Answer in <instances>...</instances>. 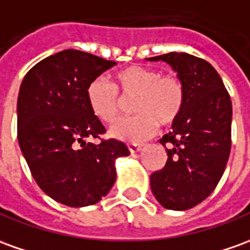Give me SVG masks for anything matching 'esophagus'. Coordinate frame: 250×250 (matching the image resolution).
<instances>
[{"label": "esophagus", "instance_id": "esophagus-1", "mask_svg": "<svg viewBox=\"0 0 250 250\" xmlns=\"http://www.w3.org/2000/svg\"><path fill=\"white\" fill-rule=\"evenodd\" d=\"M142 147H143V144H140V143H129L128 144L129 151H130L132 154H135V152H137V151H140Z\"/></svg>", "mask_w": 250, "mask_h": 250}]
</instances>
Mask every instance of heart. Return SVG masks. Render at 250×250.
I'll return each mask as SVG.
<instances>
[{"instance_id":"1","label":"heart","mask_w":250,"mask_h":250,"mask_svg":"<svg viewBox=\"0 0 250 250\" xmlns=\"http://www.w3.org/2000/svg\"><path fill=\"white\" fill-rule=\"evenodd\" d=\"M115 85L98 77L87 87V101L92 114L106 124L114 122L133 101L137 114L117 121L110 133L125 142H139L154 133L158 125L170 128L185 106V84L180 76L162 73L143 66H126L114 76Z\"/></svg>"}]
</instances>
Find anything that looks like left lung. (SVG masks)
<instances>
[{
  "mask_svg": "<svg viewBox=\"0 0 250 250\" xmlns=\"http://www.w3.org/2000/svg\"><path fill=\"white\" fill-rule=\"evenodd\" d=\"M173 66L185 84V106L173 130L159 142L165 167L151 174V190L167 209L185 211L214 192L231 149V99L219 73L206 60L187 53L148 58Z\"/></svg>",
  "mask_w": 250,
  "mask_h": 250,
  "instance_id": "8db88e82",
  "label": "left lung"
}]
</instances>
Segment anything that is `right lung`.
Wrapping results in <instances>:
<instances>
[{
    "label": "right lung",
    "instance_id": "obj_1",
    "mask_svg": "<svg viewBox=\"0 0 250 250\" xmlns=\"http://www.w3.org/2000/svg\"><path fill=\"white\" fill-rule=\"evenodd\" d=\"M114 61L68 49L47 57L24 76L17 99V139L36 184L69 207L92 206L115 182L114 162L129 155L115 139L104 140L87 87ZM85 138H99V145Z\"/></svg>",
    "mask_w": 250,
    "mask_h": 250
}]
</instances>
